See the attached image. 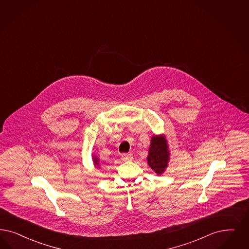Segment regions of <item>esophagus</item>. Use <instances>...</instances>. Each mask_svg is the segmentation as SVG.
Returning a JSON list of instances; mask_svg holds the SVG:
<instances>
[{
  "instance_id": "34e87169",
  "label": "esophagus",
  "mask_w": 249,
  "mask_h": 249,
  "mask_svg": "<svg viewBox=\"0 0 249 249\" xmlns=\"http://www.w3.org/2000/svg\"><path fill=\"white\" fill-rule=\"evenodd\" d=\"M121 159L125 162H128V161H131L133 159V155H130V154H123L121 155Z\"/></svg>"
}]
</instances>
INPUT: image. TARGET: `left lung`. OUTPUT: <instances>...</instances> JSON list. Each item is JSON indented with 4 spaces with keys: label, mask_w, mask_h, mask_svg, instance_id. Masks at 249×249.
Returning <instances> with one entry per match:
<instances>
[{
    "label": "left lung",
    "mask_w": 249,
    "mask_h": 249,
    "mask_svg": "<svg viewBox=\"0 0 249 249\" xmlns=\"http://www.w3.org/2000/svg\"><path fill=\"white\" fill-rule=\"evenodd\" d=\"M170 152L164 135H154L151 139L147 162L157 176H161L168 166Z\"/></svg>",
    "instance_id": "obj_1"
}]
</instances>
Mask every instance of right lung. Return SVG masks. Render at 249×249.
<instances>
[{"instance_id":"1","label":"right lung","mask_w":249,"mask_h":249,"mask_svg":"<svg viewBox=\"0 0 249 249\" xmlns=\"http://www.w3.org/2000/svg\"><path fill=\"white\" fill-rule=\"evenodd\" d=\"M93 158V162H94V167L95 168H97V167H100V163H99V158L96 156L95 155H93V156H92Z\"/></svg>"}]
</instances>
